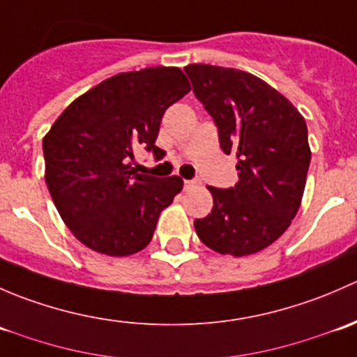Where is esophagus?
I'll list each match as a JSON object with an SVG mask.
<instances>
[{
  "instance_id": "34e87169",
  "label": "esophagus",
  "mask_w": 357,
  "mask_h": 357,
  "mask_svg": "<svg viewBox=\"0 0 357 357\" xmlns=\"http://www.w3.org/2000/svg\"><path fill=\"white\" fill-rule=\"evenodd\" d=\"M195 186H199V181H195V179H185V190L188 192V190H193Z\"/></svg>"
}]
</instances>
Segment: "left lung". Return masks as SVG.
<instances>
[{"label": "left lung", "mask_w": 357, "mask_h": 357, "mask_svg": "<svg viewBox=\"0 0 357 357\" xmlns=\"http://www.w3.org/2000/svg\"><path fill=\"white\" fill-rule=\"evenodd\" d=\"M185 72L218 126L222 152L238 160L235 186H208L214 207L195 219V231L219 254H255L287 231L301 207L311 162L307 126L282 93L248 72L207 63Z\"/></svg>", "instance_id": "1"}]
</instances>
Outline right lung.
Here are the masks:
<instances>
[{
	"label": "right lung",
	"instance_id": "obj_1",
	"mask_svg": "<svg viewBox=\"0 0 357 357\" xmlns=\"http://www.w3.org/2000/svg\"><path fill=\"white\" fill-rule=\"evenodd\" d=\"M190 89L178 67L122 72L75 98L43 138L50 195L86 247L124 257L150 243L183 179L138 174L131 162L139 146L164 157L160 121Z\"/></svg>",
	"mask_w": 357,
	"mask_h": 357
}]
</instances>
